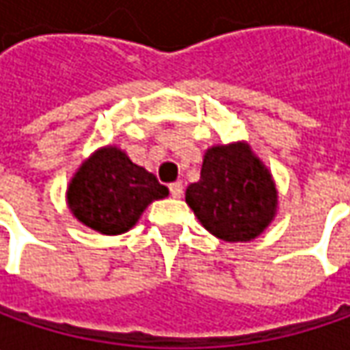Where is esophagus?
<instances>
[{
	"instance_id": "esophagus-1",
	"label": "esophagus",
	"mask_w": 350,
	"mask_h": 350,
	"mask_svg": "<svg viewBox=\"0 0 350 350\" xmlns=\"http://www.w3.org/2000/svg\"><path fill=\"white\" fill-rule=\"evenodd\" d=\"M169 193H171V196H173V198H181L183 183L181 181L171 183V185H169Z\"/></svg>"
}]
</instances>
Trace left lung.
<instances>
[{"label": "left lung", "instance_id": "left-lung-1", "mask_svg": "<svg viewBox=\"0 0 350 350\" xmlns=\"http://www.w3.org/2000/svg\"><path fill=\"white\" fill-rule=\"evenodd\" d=\"M185 200L210 234L224 241L261 235L278 204L269 169L245 142L206 150L200 179L187 187Z\"/></svg>", "mask_w": 350, "mask_h": 350}]
</instances>
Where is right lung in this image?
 <instances>
[{"label": "right lung", "instance_id": "1", "mask_svg": "<svg viewBox=\"0 0 350 350\" xmlns=\"http://www.w3.org/2000/svg\"><path fill=\"white\" fill-rule=\"evenodd\" d=\"M167 195L169 189L154 173L132 163L116 146H107L75 171L68 187V206L91 230L118 235L136 226L148 204Z\"/></svg>", "mask_w": 350, "mask_h": 350}]
</instances>
